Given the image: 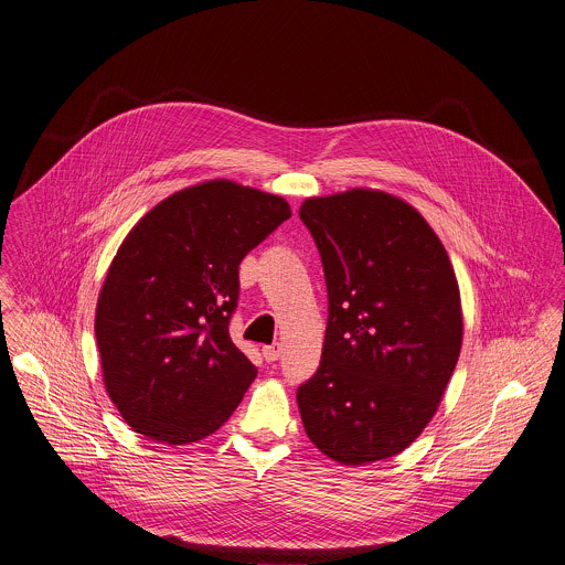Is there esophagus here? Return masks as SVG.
I'll use <instances>...</instances> for the list:
<instances>
[{
    "instance_id": "obj_1",
    "label": "esophagus",
    "mask_w": 565,
    "mask_h": 565,
    "mask_svg": "<svg viewBox=\"0 0 565 565\" xmlns=\"http://www.w3.org/2000/svg\"><path fill=\"white\" fill-rule=\"evenodd\" d=\"M262 355H264V360H266V362H277V360H279V355H281V344H279V342H275V344H266V347L262 349Z\"/></svg>"
}]
</instances>
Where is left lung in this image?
Instances as JSON below:
<instances>
[{"label": "left lung", "mask_w": 565, "mask_h": 565, "mask_svg": "<svg viewBox=\"0 0 565 565\" xmlns=\"http://www.w3.org/2000/svg\"><path fill=\"white\" fill-rule=\"evenodd\" d=\"M329 318L297 390L308 438L342 466L403 452L438 412L463 340L459 284L427 218L385 190L308 196Z\"/></svg>", "instance_id": "8db88e82"}]
</instances>
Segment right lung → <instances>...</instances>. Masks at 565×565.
<instances>
[{"label":"right lung","instance_id":"add662e5","mask_svg":"<svg viewBox=\"0 0 565 565\" xmlns=\"http://www.w3.org/2000/svg\"><path fill=\"white\" fill-rule=\"evenodd\" d=\"M290 216L284 196L216 178L169 194L129 230L95 335L106 392L136 434L184 446L241 405L257 371L230 338L238 266Z\"/></svg>","mask_w":565,"mask_h":565}]
</instances>
